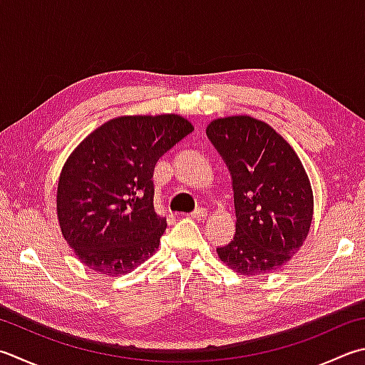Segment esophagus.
I'll return each instance as SVG.
<instances>
[{
  "label": "esophagus",
  "mask_w": 365,
  "mask_h": 365,
  "mask_svg": "<svg viewBox=\"0 0 365 365\" xmlns=\"http://www.w3.org/2000/svg\"><path fill=\"white\" fill-rule=\"evenodd\" d=\"M206 215H208V211H206V208H198L195 211H192L189 216L194 217V219H205Z\"/></svg>",
  "instance_id": "1"
}]
</instances>
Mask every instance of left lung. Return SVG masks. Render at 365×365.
<instances>
[{
	"instance_id": "left-lung-1",
	"label": "left lung",
	"mask_w": 365,
	"mask_h": 365,
	"mask_svg": "<svg viewBox=\"0 0 365 365\" xmlns=\"http://www.w3.org/2000/svg\"><path fill=\"white\" fill-rule=\"evenodd\" d=\"M206 136L232 178L235 237L217 247L233 272L256 277L284 265L304 245L313 192L295 150L268 123L250 115L216 119Z\"/></svg>"
}]
</instances>
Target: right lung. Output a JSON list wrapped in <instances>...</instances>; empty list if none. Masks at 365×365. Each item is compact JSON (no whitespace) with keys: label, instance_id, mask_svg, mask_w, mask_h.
Returning a JSON list of instances; mask_svg holds the SVG:
<instances>
[{"label":"right lung","instance_id":"right-lung-1","mask_svg":"<svg viewBox=\"0 0 365 365\" xmlns=\"http://www.w3.org/2000/svg\"><path fill=\"white\" fill-rule=\"evenodd\" d=\"M192 132L176 114L125 115L74 149L60 175L57 215L82 264L119 277L153 256L167 229L154 210L155 163Z\"/></svg>","mask_w":365,"mask_h":365}]
</instances>
